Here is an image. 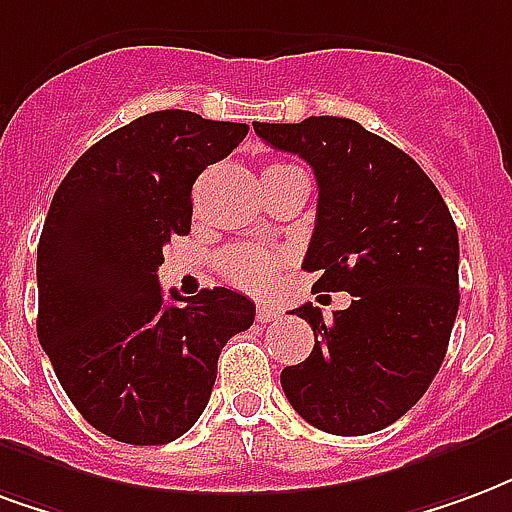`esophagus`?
I'll return each mask as SVG.
<instances>
[{
  "label": "esophagus",
  "mask_w": 512,
  "mask_h": 512,
  "mask_svg": "<svg viewBox=\"0 0 512 512\" xmlns=\"http://www.w3.org/2000/svg\"><path fill=\"white\" fill-rule=\"evenodd\" d=\"M282 317V309L274 304H260L257 306V323H276Z\"/></svg>",
  "instance_id": "esophagus-1"
}]
</instances>
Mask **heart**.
<instances>
[{
    "label": "heart",
    "mask_w": 512,
    "mask_h": 512,
    "mask_svg": "<svg viewBox=\"0 0 512 512\" xmlns=\"http://www.w3.org/2000/svg\"><path fill=\"white\" fill-rule=\"evenodd\" d=\"M282 168L287 165H268L266 170ZM282 266H285V255L279 249H266V246H236L222 255V271H225L227 282L252 290V293H263L274 285Z\"/></svg>",
    "instance_id": "b5f03b06"
}]
</instances>
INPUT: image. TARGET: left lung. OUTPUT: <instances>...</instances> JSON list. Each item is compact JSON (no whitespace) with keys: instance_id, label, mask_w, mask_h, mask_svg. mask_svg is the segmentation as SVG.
I'll use <instances>...</instances> for the list:
<instances>
[{"instance_id":"obj_1","label":"left lung","mask_w":512,"mask_h":512,"mask_svg":"<svg viewBox=\"0 0 512 512\" xmlns=\"http://www.w3.org/2000/svg\"><path fill=\"white\" fill-rule=\"evenodd\" d=\"M298 154L317 179V219L304 268L317 290L352 304L325 323L304 304L314 350L282 372L293 410L314 429L361 437L418 404L448 352L458 312V233L434 181L410 154L358 121L309 116L252 124Z\"/></svg>"}]
</instances>
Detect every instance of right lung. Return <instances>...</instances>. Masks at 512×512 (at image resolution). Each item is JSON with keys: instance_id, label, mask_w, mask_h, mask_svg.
Segmentation results:
<instances>
[{"instance_id": "obj_1", "label": "right lung", "mask_w": 512, "mask_h": 512, "mask_svg": "<svg viewBox=\"0 0 512 512\" xmlns=\"http://www.w3.org/2000/svg\"><path fill=\"white\" fill-rule=\"evenodd\" d=\"M249 127L189 111L124 124L75 162L37 246V339L75 410L127 445H165L206 410L219 352L255 323L227 287L162 298V246L192 227V184ZM180 304L176 305L175 301Z\"/></svg>"}]
</instances>
